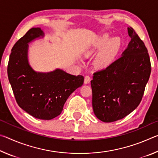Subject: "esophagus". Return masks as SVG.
Masks as SVG:
<instances>
[{
  "mask_svg": "<svg viewBox=\"0 0 158 158\" xmlns=\"http://www.w3.org/2000/svg\"><path fill=\"white\" fill-rule=\"evenodd\" d=\"M90 81V77L89 76H85L84 77V84H89Z\"/></svg>",
  "mask_w": 158,
  "mask_h": 158,
  "instance_id": "obj_1",
  "label": "esophagus"
}]
</instances>
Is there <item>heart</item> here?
I'll list each match as a JSON object with an SVG mask.
<instances>
[{
    "label": "heart",
    "mask_w": 158,
    "mask_h": 158,
    "mask_svg": "<svg viewBox=\"0 0 158 158\" xmlns=\"http://www.w3.org/2000/svg\"><path fill=\"white\" fill-rule=\"evenodd\" d=\"M108 34L103 35L99 40L97 44L92 45L91 47L85 49L84 52L85 57H90L100 48L105 44L109 39ZM120 47V41L118 38H113L109 41L106 46L99 52L94 58L93 65L97 69H104L107 68L114 62L116 55Z\"/></svg>",
    "instance_id": "1"
}]
</instances>
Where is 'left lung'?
I'll use <instances>...</instances> for the list:
<instances>
[{
  "mask_svg": "<svg viewBox=\"0 0 158 158\" xmlns=\"http://www.w3.org/2000/svg\"><path fill=\"white\" fill-rule=\"evenodd\" d=\"M131 40L121 57L91 80L93 112L98 119L111 123L123 118L139 105L151 72L148 50L132 28Z\"/></svg>",
  "mask_w": 158,
  "mask_h": 158,
  "instance_id": "1",
  "label": "left lung"
}]
</instances>
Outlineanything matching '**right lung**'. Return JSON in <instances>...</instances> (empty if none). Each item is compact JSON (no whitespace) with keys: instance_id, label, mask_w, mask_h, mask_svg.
Here are the masks:
<instances>
[{"instance_id":"obj_1","label":"right lung","mask_w":158,"mask_h":158,"mask_svg":"<svg viewBox=\"0 0 158 158\" xmlns=\"http://www.w3.org/2000/svg\"><path fill=\"white\" fill-rule=\"evenodd\" d=\"M40 28H33L12 49L7 75L18 105L36 118L51 120L60 115L67 99L84 84V77L56 68L48 73L34 70L28 61L29 44L43 38Z\"/></svg>"}]
</instances>
